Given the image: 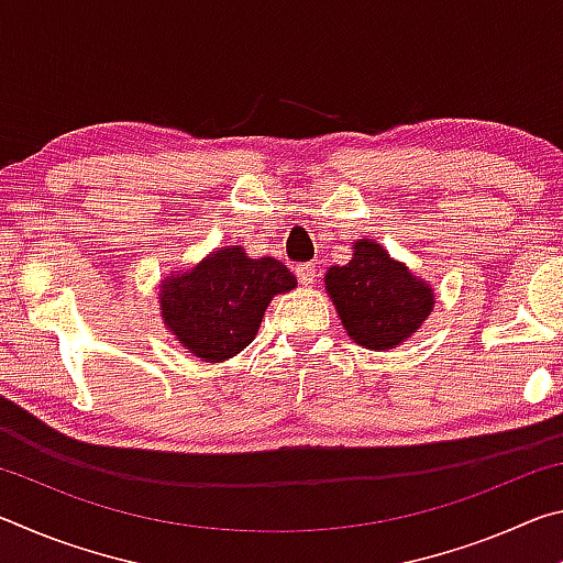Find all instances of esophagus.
Instances as JSON below:
<instances>
[{
  "label": "esophagus",
  "mask_w": 563,
  "mask_h": 563,
  "mask_svg": "<svg viewBox=\"0 0 563 563\" xmlns=\"http://www.w3.org/2000/svg\"><path fill=\"white\" fill-rule=\"evenodd\" d=\"M295 275H298V280H300L302 285H310L312 280H316V275H318L316 263H305V265H298V268H295Z\"/></svg>",
  "instance_id": "obj_1"
}]
</instances>
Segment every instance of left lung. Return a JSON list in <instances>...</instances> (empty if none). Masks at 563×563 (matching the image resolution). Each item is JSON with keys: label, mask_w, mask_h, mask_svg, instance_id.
<instances>
[{"label": "left lung", "mask_w": 563, "mask_h": 563, "mask_svg": "<svg viewBox=\"0 0 563 563\" xmlns=\"http://www.w3.org/2000/svg\"><path fill=\"white\" fill-rule=\"evenodd\" d=\"M325 288L347 335L369 350L399 345L422 325L434 305L430 285L417 280L367 238L355 243L347 265H332Z\"/></svg>", "instance_id": "left-lung-1"}]
</instances>
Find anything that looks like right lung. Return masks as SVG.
I'll list each match as a JSON object with an SVG mask.
<instances>
[{
	"instance_id": "1",
	"label": "right lung",
	"mask_w": 563,
	"mask_h": 563,
	"mask_svg": "<svg viewBox=\"0 0 563 563\" xmlns=\"http://www.w3.org/2000/svg\"><path fill=\"white\" fill-rule=\"evenodd\" d=\"M292 288L295 275L283 263L223 247L161 285V316L196 357L228 360L255 338L273 295Z\"/></svg>"
}]
</instances>
